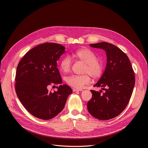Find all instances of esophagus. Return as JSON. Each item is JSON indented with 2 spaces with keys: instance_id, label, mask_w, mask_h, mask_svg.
Wrapping results in <instances>:
<instances>
[{
  "instance_id": "34e87169",
  "label": "esophagus",
  "mask_w": 148,
  "mask_h": 148,
  "mask_svg": "<svg viewBox=\"0 0 148 148\" xmlns=\"http://www.w3.org/2000/svg\"><path fill=\"white\" fill-rule=\"evenodd\" d=\"M73 91L74 92H76V91H83V90L82 89H77V88H73Z\"/></svg>"
}]
</instances>
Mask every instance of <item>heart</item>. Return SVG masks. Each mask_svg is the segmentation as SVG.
<instances>
[{
  "instance_id": "obj_1",
  "label": "heart",
  "mask_w": 148,
  "mask_h": 148,
  "mask_svg": "<svg viewBox=\"0 0 148 148\" xmlns=\"http://www.w3.org/2000/svg\"><path fill=\"white\" fill-rule=\"evenodd\" d=\"M71 57L86 63L84 73H89L92 78L95 79L101 76L103 70V64L101 61L97 60V55L91 50L88 49L78 50L71 54ZM71 67V61L70 57H65L61 59L60 62V69L62 72L68 73L70 71ZM89 75H71L67 77L66 82L72 87L79 89L90 82L91 78Z\"/></svg>"
}]
</instances>
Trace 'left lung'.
I'll return each mask as SVG.
<instances>
[{"mask_svg": "<svg viewBox=\"0 0 148 148\" xmlns=\"http://www.w3.org/2000/svg\"><path fill=\"white\" fill-rule=\"evenodd\" d=\"M91 47L106 52L105 70L94 87L105 90H91L92 97L87 103L90 114L99 120H108L119 115L126 107L131 97L135 78L128 57L116 46L107 43L91 44Z\"/></svg>", "mask_w": 148, "mask_h": 148, "instance_id": "obj_1", "label": "left lung"}]
</instances>
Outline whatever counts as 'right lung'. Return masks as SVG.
Listing matches in <instances>:
<instances>
[{
    "label": "right lung",
    "instance_id": "add662e5",
    "mask_svg": "<svg viewBox=\"0 0 148 148\" xmlns=\"http://www.w3.org/2000/svg\"><path fill=\"white\" fill-rule=\"evenodd\" d=\"M65 53V47L54 43L40 45L29 50L18 62L16 74L15 90L24 107L34 116L50 119L64 108L73 92L62 79L57 61ZM60 86L52 93L50 85Z\"/></svg>",
    "mask_w": 148,
    "mask_h": 148
}]
</instances>
